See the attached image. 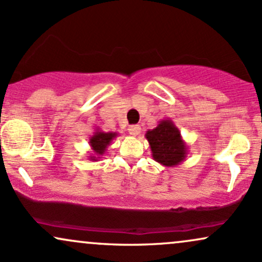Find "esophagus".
Here are the masks:
<instances>
[{"mask_svg":"<svg viewBox=\"0 0 262 262\" xmlns=\"http://www.w3.org/2000/svg\"><path fill=\"white\" fill-rule=\"evenodd\" d=\"M128 132H130V135H132V136H138L141 132V126L140 125H131L128 126Z\"/></svg>","mask_w":262,"mask_h":262,"instance_id":"esophagus-1","label":"esophagus"}]
</instances>
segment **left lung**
<instances>
[{"label": "left lung", "instance_id": "8db88e82", "mask_svg": "<svg viewBox=\"0 0 262 262\" xmlns=\"http://www.w3.org/2000/svg\"><path fill=\"white\" fill-rule=\"evenodd\" d=\"M144 136L156 162L164 167H177L185 161L189 147L170 119L161 120L157 127L147 131Z\"/></svg>", "mask_w": 262, "mask_h": 262}]
</instances>
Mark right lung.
Returning <instances> with one entry per match:
<instances>
[{
    "label": "right lung",
    "mask_w": 262,
    "mask_h": 262,
    "mask_svg": "<svg viewBox=\"0 0 262 262\" xmlns=\"http://www.w3.org/2000/svg\"><path fill=\"white\" fill-rule=\"evenodd\" d=\"M118 137V132H104L97 128L93 135L89 137V146H91L93 155L89 156V161H95L101 158V156L105 155L107 147L112 144L114 138Z\"/></svg>",
    "instance_id": "obj_1"
}]
</instances>
